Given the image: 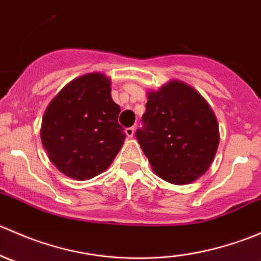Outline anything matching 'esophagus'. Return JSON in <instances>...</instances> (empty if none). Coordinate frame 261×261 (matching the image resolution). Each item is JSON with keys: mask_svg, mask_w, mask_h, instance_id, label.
I'll return each instance as SVG.
<instances>
[{"mask_svg": "<svg viewBox=\"0 0 261 261\" xmlns=\"http://www.w3.org/2000/svg\"><path fill=\"white\" fill-rule=\"evenodd\" d=\"M125 133H126V135L128 136V138H133L134 134H135V127H127L125 130Z\"/></svg>", "mask_w": 261, "mask_h": 261, "instance_id": "obj_1", "label": "esophagus"}]
</instances>
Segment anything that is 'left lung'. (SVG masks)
Segmentation results:
<instances>
[{"label":"left lung","mask_w":261,"mask_h":261,"mask_svg":"<svg viewBox=\"0 0 261 261\" xmlns=\"http://www.w3.org/2000/svg\"><path fill=\"white\" fill-rule=\"evenodd\" d=\"M136 139L156 175L188 184L207 172L217 151L218 123L206 99L180 81L147 93Z\"/></svg>","instance_id":"left-lung-1"}]
</instances>
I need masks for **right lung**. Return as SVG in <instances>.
Returning a JSON list of instances; mask_svg holds the SVG:
<instances>
[{
    "label": "right lung",
    "instance_id": "obj_1",
    "mask_svg": "<svg viewBox=\"0 0 261 261\" xmlns=\"http://www.w3.org/2000/svg\"><path fill=\"white\" fill-rule=\"evenodd\" d=\"M102 73H88L67 84L49 103L41 123V143L59 172L77 180L101 174L114 162L126 135L121 109L111 98Z\"/></svg>",
    "mask_w": 261,
    "mask_h": 261
}]
</instances>
